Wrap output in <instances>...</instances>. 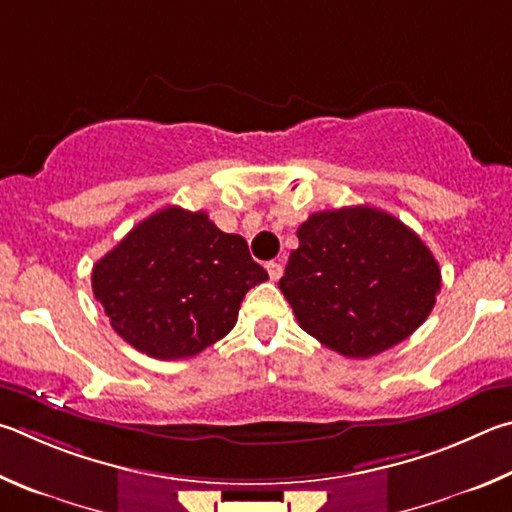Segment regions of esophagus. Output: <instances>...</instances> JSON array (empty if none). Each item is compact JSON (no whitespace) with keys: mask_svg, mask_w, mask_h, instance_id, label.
Returning <instances> with one entry per match:
<instances>
[{"mask_svg":"<svg viewBox=\"0 0 512 512\" xmlns=\"http://www.w3.org/2000/svg\"><path fill=\"white\" fill-rule=\"evenodd\" d=\"M265 270H267V274H270L272 281H279L283 276V267H281V263H276V261L265 263Z\"/></svg>","mask_w":512,"mask_h":512,"instance_id":"34e87169","label":"esophagus"}]
</instances>
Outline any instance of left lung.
Here are the masks:
<instances>
[{
  "mask_svg": "<svg viewBox=\"0 0 512 512\" xmlns=\"http://www.w3.org/2000/svg\"><path fill=\"white\" fill-rule=\"evenodd\" d=\"M279 288L308 335L346 357L400 344L429 317L441 290L432 251L373 206L319 211L297 231Z\"/></svg>",
  "mask_w": 512,
  "mask_h": 512,
  "instance_id": "obj_1",
  "label": "left lung"
}]
</instances>
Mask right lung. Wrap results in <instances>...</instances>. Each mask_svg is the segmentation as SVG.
I'll use <instances>...</instances> for the list:
<instances>
[{"label":"right lung","mask_w":512,"mask_h":512,"mask_svg":"<svg viewBox=\"0 0 512 512\" xmlns=\"http://www.w3.org/2000/svg\"><path fill=\"white\" fill-rule=\"evenodd\" d=\"M267 279L245 238L220 231L204 211L166 206L94 265L92 290L130 346L184 360L227 335L245 294Z\"/></svg>","instance_id":"1"}]
</instances>
